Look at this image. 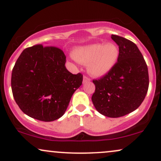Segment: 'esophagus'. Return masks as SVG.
<instances>
[{
  "label": "esophagus",
  "instance_id": "esophagus-1",
  "mask_svg": "<svg viewBox=\"0 0 161 161\" xmlns=\"http://www.w3.org/2000/svg\"><path fill=\"white\" fill-rule=\"evenodd\" d=\"M90 81V79L88 78V76H86V75H84L83 76V82H89Z\"/></svg>",
  "mask_w": 161,
  "mask_h": 161
}]
</instances>
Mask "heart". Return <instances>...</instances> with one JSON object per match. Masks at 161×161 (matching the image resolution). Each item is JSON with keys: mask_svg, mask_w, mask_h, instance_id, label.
<instances>
[{"mask_svg": "<svg viewBox=\"0 0 161 161\" xmlns=\"http://www.w3.org/2000/svg\"><path fill=\"white\" fill-rule=\"evenodd\" d=\"M73 55L77 61L87 65V71L93 76L106 75L116 65L119 56L116 44L95 43L75 48Z\"/></svg>", "mask_w": 161, "mask_h": 161, "instance_id": "b5f03b06", "label": "heart"}]
</instances>
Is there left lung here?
I'll use <instances>...</instances> for the list:
<instances>
[{
	"instance_id": "1",
	"label": "left lung",
	"mask_w": 161,
	"mask_h": 161,
	"mask_svg": "<svg viewBox=\"0 0 161 161\" xmlns=\"http://www.w3.org/2000/svg\"><path fill=\"white\" fill-rule=\"evenodd\" d=\"M111 38L119 46V59L108 73L93 79L95 91L92 101L100 114L116 118L141 105L148 89L149 77L147 64L137 45L116 35Z\"/></svg>"
}]
</instances>
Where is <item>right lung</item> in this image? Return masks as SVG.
Wrapping results in <instances>:
<instances>
[{
  "instance_id": "add662e5",
  "label": "right lung",
  "mask_w": 161,
  "mask_h": 161,
  "mask_svg": "<svg viewBox=\"0 0 161 161\" xmlns=\"http://www.w3.org/2000/svg\"><path fill=\"white\" fill-rule=\"evenodd\" d=\"M65 63L64 51L53 46L36 45L21 53L13 69L11 88L24 114L45 122L64 115L83 79L82 73L68 71Z\"/></svg>"
}]
</instances>
